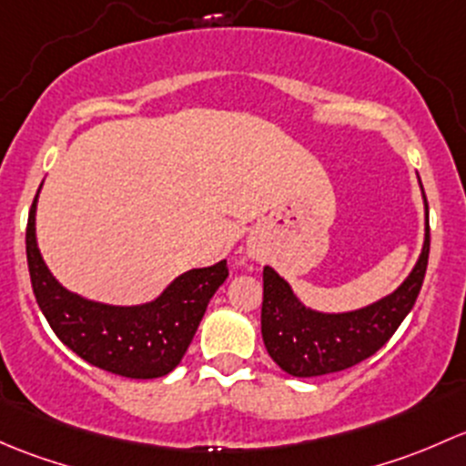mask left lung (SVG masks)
<instances>
[{
  "instance_id": "1",
  "label": "left lung",
  "mask_w": 466,
  "mask_h": 466,
  "mask_svg": "<svg viewBox=\"0 0 466 466\" xmlns=\"http://www.w3.org/2000/svg\"><path fill=\"white\" fill-rule=\"evenodd\" d=\"M426 233L420 258L404 282L377 303L354 311L328 314L305 307L289 282L265 267L262 340L268 357L291 377H320L340 372L372 357L409 316L429 265V204L424 188Z\"/></svg>"
}]
</instances>
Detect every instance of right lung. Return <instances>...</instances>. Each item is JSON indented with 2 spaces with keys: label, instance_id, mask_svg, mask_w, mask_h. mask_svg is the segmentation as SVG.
I'll return each mask as SVG.
<instances>
[{
  "label": "right lung",
  "instance_id": "add662e5",
  "mask_svg": "<svg viewBox=\"0 0 466 466\" xmlns=\"http://www.w3.org/2000/svg\"><path fill=\"white\" fill-rule=\"evenodd\" d=\"M37 195L28 213L26 260L33 294L56 337L80 359L112 375L157 379L175 370L210 299L228 278L227 260L181 273L150 303H96L65 289L42 260L35 238Z\"/></svg>",
  "mask_w": 466,
  "mask_h": 466
}]
</instances>
